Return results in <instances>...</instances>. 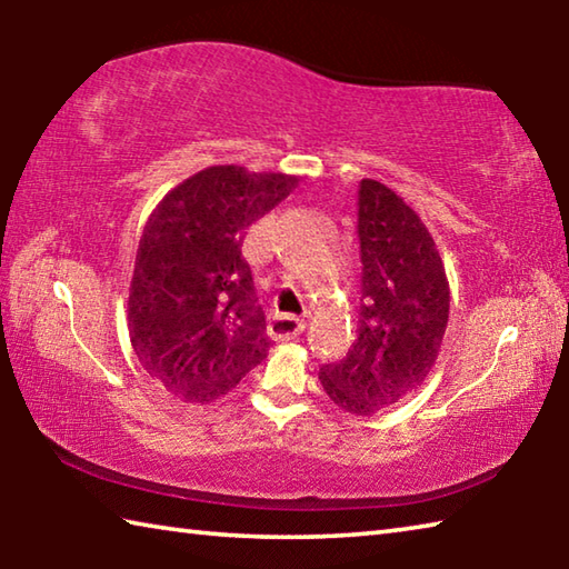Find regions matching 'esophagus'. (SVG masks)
<instances>
[{
	"label": "esophagus",
	"mask_w": 569,
	"mask_h": 569,
	"mask_svg": "<svg viewBox=\"0 0 569 569\" xmlns=\"http://www.w3.org/2000/svg\"><path fill=\"white\" fill-rule=\"evenodd\" d=\"M306 329V321L298 319L293 313H276L271 323H268V333L273 336V339H296V336H301Z\"/></svg>",
	"instance_id": "esophagus-1"
}]
</instances>
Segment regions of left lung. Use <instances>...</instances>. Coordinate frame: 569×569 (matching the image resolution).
<instances>
[{"instance_id": "obj_1", "label": "left lung", "mask_w": 569, "mask_h": 569, "mask_svg": "<svg viewBox=\"0 0 569 569\" xmlns=\"http://www.w3.org/2000/svg\"><path fill=\"white\" fill-rule=\"evenodd\" d=\"M361 308L356 341L323 363L321 387L356 417L391 407L427 379L449 321V283L435 238L379 180L359 182Z\"/></svg>"}]
</instances>
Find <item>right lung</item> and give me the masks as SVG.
<instances>
[{"label": "right lung", "instance_id": "1", "mask_svg": "<svg viewBox=\"0 0 569 569\" xmlns=\"http://www.w3.org/2000/svg\"><path fill=\"white\" fill-rule=\"evenodd\" d=\"M298 186L281 172L213 166L172 188L142 230L128 301L132 349L186 401H213L261 363L271 339L243 240Z\"/></svg>", "mask_w": 569, "mask_h": 569}]
</instances>
